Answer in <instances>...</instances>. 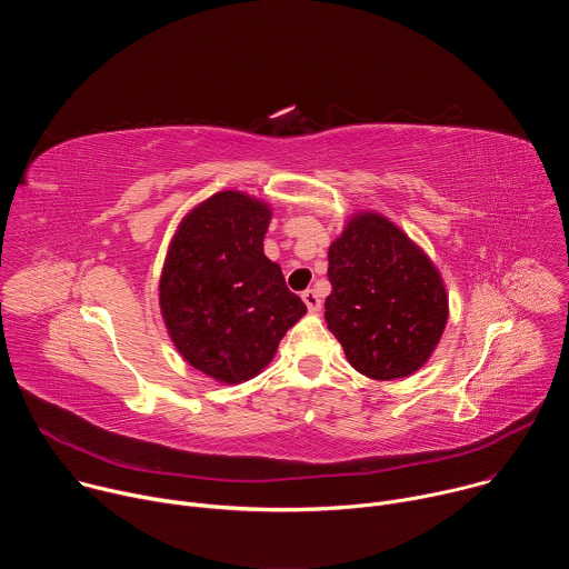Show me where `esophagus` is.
Listing matches in <instances>:
<instances>
[{
  "mask_svg": "<svg viewBox=\"0 0 569 569\" xmlns=\"http://www.w3.org/2000/svg\"><path fill=\"white\" fill-rule=\"evenodd\" d=\"M301 299H303V303H306V308L310 310V312H317L319 308H321V299H319V295L310 288V290H306L303 295H301Z\"/></svg>",
  "mask_w": 569,
  "mask_h": 569,
  "instance_id": "1",
  "label": "esophagus"
}]
</instances>
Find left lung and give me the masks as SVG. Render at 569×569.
<instances>
[{"label":"left lung","instance_id":"8db88e82","mask_svg":"<svg viewBox=\"0 0 569 569\" xmlns=\"http://www.w3.org/2000/svg\"><path fill=\"white\" fill-rule=\"evenodd\" d=\"M323 319L351 367L373 380L421 369L441 340L448 295L432 261L393 222L358 213L329 248Z\"/></svg>","mask_w":569,"mask_h":569}]
</instances>
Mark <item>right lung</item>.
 I'll list each match as a JSON object with an SVG mask.
<instances>
[{
  "label": "right lung",
  "mask_w": 569,
  "mask_h": 569,
  "mask_svg": "<svg viewBox=\"0 0 569 569\" xmlns=\"http://www.w3.org/2000/svg\"><path fill=\"white\" fill-rule=\"evenodd\" d=\"M270 207L240 191L198 204L171 240L159 306L182 358L220 382L254 378L306 312L263 254Z\"/></svg>",
  "instance_id": "obj_1"
}]
</instances>
